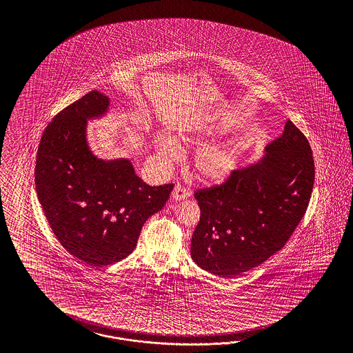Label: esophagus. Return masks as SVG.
Here are the masks:
<instances>
[{
	"label": "esophagus",
	"instance_id": "obj_1",
	"mask_svg": "<svg viewBox=\"0 0 353 353\" xmlns=\"http://www.w3.org/2000/svg\"><path fill=\"white\" fill-rule=\"evenodd\" d=\"M189 196V192L188 190L181 186V185H176L174 186V189H173V192H172V199L173 201H183V199H186Z\"/></svg>",
	"mask_w": 353,
	"mask_h": 353
}]
</instances>
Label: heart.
Listing matches in <instances>:
<instances>
[{
	"label": "heart",
	"instance_id": "heart-1",
	"mask_svg": "<svg viewBox=\"0 0 353 353\" xmlns=\"http://www.w3.org/2000/svg\"><path fill=\"white\" fill-rule=\"evenodd\" d=\"M225 129L226 125L224 124H207L203 127L186 129L182 130L176 143L181 149L198 148L223 134ZM155 150L165 164H171L179 159V149L171 139L158 137L155 139ZM241 157L242 150L233 142L205 146L196 152L194 158V170L202 181L221 183L236 171Z\"/></svg>",
	"mask_w": 353,
	"mask_h": 353
}]
</instances>
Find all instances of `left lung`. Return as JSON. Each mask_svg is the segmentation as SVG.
Wrapping results in <instances>:
<instances>
[{"label":"left lung","instance_id":"1","mask_svg":"<svg viewBox=\"0 0 353 353\" xmlns=\"http://www.w3.org/2000/svg\"><path fill=\"white\" fill-rule=\"evenodd\" d=\"M314 161L310 142L291 120L264 155L223 185L195 192L201 220L192 259L219 277L263 264L286 245L310 203Z\"/></svg>","mask_w":353,"mask_h":353}]
</instances>
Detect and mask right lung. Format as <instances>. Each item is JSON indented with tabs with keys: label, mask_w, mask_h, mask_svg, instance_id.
Returning <instances> with one entry per match:
<instances>
[{
	"label": "right lung",
	"mask_w": 353,
	"mask_h": 353,
	"mask_svg": "<svg viewBox=\"0 0 353 353\" xmlns=\"http://www.w3.org/2000/svg\"><path fill=\"white\" fill-rule=\"evenodd\" d=\"M110 98L92 90L65 107L43 130L34 183L43 214L61 245L93 267L128 256L151 214L173 185L149 186L127 158L101 159L92 151L88 120L103 118Z\"/></svg>",
	"instance_id": "add662e5"
}]
</instances>
